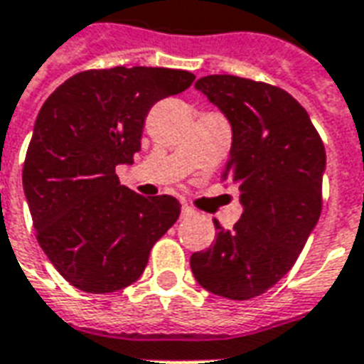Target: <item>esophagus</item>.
Returning <instances> with one entry per match:
<instances>
[{
    "label": "esophagus",
    "mask_w": 364,
    "mask_h": 364,
    "mask_svg": "<svg viewBox=\"0 0 364 364\" xmlns=\"http://www.w3.org/2000/svg\"><path fill=\"white\" fill-rule=\"evenodd\" d=\"M195 216V210L191 208V206H187V204H183L181 206V218H191Z\"/></svg>",
    "instance_id": "1"
}]
</instances>
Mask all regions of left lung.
I'll list each match as a JSON object with an SVG mask.
<instances>
[{
    "label": "left lung",
    "instance_id": "obj_1",
    "mask_svg": "<svg viewBox=\"0 0 364 364\" xmlns=\"http://www.w3.org/2000/svg\"><path fill=\"white\" fill-rule=\"evenodd\" d=\"M195 88L230 121L222 181L239 189L243 214L230 231L214 220V243L191 257V270L206 291L247 301L291 270L316 228L326 150L305 107L278 86L208 75Z\"/></svg>",
    "mask_w": 364,
    "mask_h": 364
}]
</instances>
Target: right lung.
<instances>
[{
    "label": "right lung",
    "instance_id": "right-lung-1",
    "mask_svg": "<svg viewBox=\"0 0 364 364\" xmlns=\"http://www.w3.org/2000/svg\"><path fill=\"white\" fill-rule=\"evenodd\" d=\"M195 75L164 67L82 71L40 109L23 168L38 243L77 289L114 293L141 278L150 249L177 222L169 195L144 198L115 168L133 164L150 107Z\"/></svg>",
    "mask_w": 364,
    "mask_h": 364
}]
</instances>
